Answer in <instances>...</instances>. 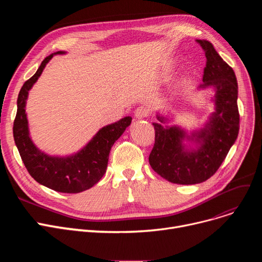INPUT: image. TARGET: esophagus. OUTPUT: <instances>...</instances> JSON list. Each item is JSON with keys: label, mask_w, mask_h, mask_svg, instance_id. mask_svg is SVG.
Instances as JSON below:
<instances>
[{"label": "esophagus", "mask_w": 262, "mask_h": 262, "mask_svg": "<svg viewBox=\"0 0 262 262\" xmlns=\"http://www.w3.org/2000/svg\"><path fill=\"white\" fill-rule=\"evenodd\" d=\"M148 113H149V110L147 107L141 106L135 110V117H136V119L141 120L143 118H146L148 116Z\"/></svg>", "instance_id": "obj_1"}]
</instances>
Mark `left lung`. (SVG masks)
<instances>
[{
	"label": "left lung",
	"mask_w": 262,
	"mask_h": 262,
	"mask_svg": "<svg viewBox=\"0 0 262 262\" xmlns=\"http://www.w3.org/2000/svg\"><path fill=\"white\" fill-rule=\"evenodd\" d=\"M205 51L203 84L212 89L213 113L199 128L167 125L172 117L157 113L155 144L148 161L152 169L173 184L194 185L210 178L221 166L239 133L238 84L232 69L207 40H198Z\"/></svg>",
	"instance_id": "8db88e82"
}]
</instances>
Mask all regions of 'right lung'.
Segmentation results:
<instances>
[{
  "instance_id": "1",
  "label": "right lung",
  "mask_w": 262,
  "mask_h": 262,
  "mask_svg": "<svg viewBox=\"0 0 262 262\" xmlns=\"http://www.w3.org/2000/svg\"><path fill=\"white\" fill-rule=\"evenodd\" d=\"M66 54L67 52L59 51L49 55L41 62L37 72L24 82L18 95L13 139L27 171L37 183L62 193H79L93 187L103 177L112 146L130 125L133 119L125 117L102 127L76 153L60 156L50 155L41 150L34 143L30 134L29 120L25 113L26 101L30 90L53 56Z\"/></svg>"
}]
</instances>
